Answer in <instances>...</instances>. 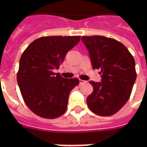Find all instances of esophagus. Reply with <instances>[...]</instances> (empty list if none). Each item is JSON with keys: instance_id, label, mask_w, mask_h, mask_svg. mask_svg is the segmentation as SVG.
<instances>
[{"instance_id": "1", "label": "esophagus", "mask_w": 147, "mask_h": 147, "mask_svg": "<svg viewBox=\"0 0 147 147\" xmlns=\"http://www.w3.org/2000/svg\"><path fill=\"white\" fill-rule=\"evenodd\" d=\"M86 82H87L86 81L79 80V85H83V84H85V83H86Z\"/></svg>"}]
</instances>
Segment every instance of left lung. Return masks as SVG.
<instances>
[{"label": "left lung", "mask_w": 147, "mask_h": 147, "mask_svg": "<svg viewBox=\"0 0 147 147\" xmlns=\"http://www.w3.org/2000/svg\"><path fill=\"white\" fill-rule=\"evenodd\" d=\"M92 69H100V82L90 81L93 92L87 98L90 110L100 116H111L125 105L137 78L135 61L127 47L102 36H82Z\"/></svg>", "instance_id": "1"}]
</instances>
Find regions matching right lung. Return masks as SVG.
<instances>
[{
  "mask_svg": "<svg viewBox=\"0 0 147 147\" xmlns=\"http://www.w3.org/2000/svg\"><path fill=\"white\" fill-rule=\"evenodd\" d=\"M79 41L76 36H43L31 42L22 54L17 83L26 105L38 116L56 118L66 111L69 94L79 81L53 71Z\"/></svg>",
  "mask_w": 147,
  "mask_h": 147,
  "instance_id": "obj_1",
  "label": "right lung"
}]
</instances>
